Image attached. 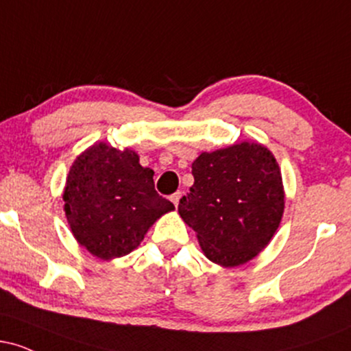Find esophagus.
<instances>
[{
    "mask_svg": "<svg viewBox=\"0 0 351 351\" xmlns=\"http://www.w3.org/2000/svg\"><path fill=\"white\" fill-rule=\"evenodd\" d=\"M181 196H183V193H181V191H176L175 195H171V198H170V199H171V203L175 204V206H178V203H180Z\"/></svg>",
    "mask_w": 351,
    "mask_h": 351,
    "instance_id": "34e87169",
    "label": "esophagus"
}]
</instances>
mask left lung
Instances as JSON below:
<instances>
[{"label":"left lung","instance_id":"8db88e82","mask_svg":"<svg viewBox=\"0 0 351 351\" xmlns=\"http://www.w3.org/2000/svg\"><path fill=\"white\" fill-rule=\"evenodd\" d=\"M195 183L180 199L181 219L201 251L221 267H237L267 247L279 228L285 191L279 163L263 143L241 142L203 152L191 165Z\"/></svg>","mask_w":351,"mask_h":351}]
</instances>
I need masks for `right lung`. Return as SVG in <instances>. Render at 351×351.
<instances>
[{"mask_svg": "<svg viewBox=\"0 0 351 351\" xmlns=\"http://www.w3.org/2000/svg\"><path fill=\"white\" fill-rule=\"evenodd\" d=\"M152 168L138 153L97 142L72 163L62 199L75 241L92 256L112 261L130 254L173 203L155 191Z\"/></svg>", "mask_w": 351, "mask_h": 351, "instance_id": "obj_1", "label": "right lung"}]
</instances>
